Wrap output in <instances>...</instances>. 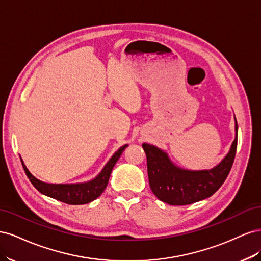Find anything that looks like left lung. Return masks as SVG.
I'll use <instances>...</instances> for the list:
<instances>
[{
    "instance_id": "1",
    "label": "left lung",
    "mask_w": 261,
    "mask_h": 261,
    "mask_svg": "<svg viewBox=\"0 0 261 261\" xmlns=\"http://www.w3.org/2000/svg\"><path fill=\"white\" fill-rule=\"evenodd\" d=\"M235 139L230 151L211 170L180 169L172 163L163 150L143 144L147 155L149 185L155 197L172 206H185L206 199L215 194L224 183L234 162L238 147V123H235Z\"/></svg>"
}]
</instances>
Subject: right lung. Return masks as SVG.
<instances>
[{
	"label": "right lung",
	"mask_w": 261,
	"mask_h": 261,
	"mask_svg": "<svg viewBox=\"0 0 261 261\" xmlns=\"http://www.w3.org/2000/svg\"><path fill=\"white\" fill-rule=\"evenodd\" d=\"M126 147H127V145H124L117 150L96 178L82 184L44 183V181L39 180L31 174V173L28 171V169L26 168V165L23 164L22 160H21V164H22L23 170H25L27 177L31 181V184H33L41 194L68 204H85V203L91 202L94 199H97L98 197L103 193V191L108 185L110 175H111L112 169L114 168L116 161L118 160V158L121 156L122 152L124 151V149Z\"/></svg>",
	"instance_id": "1"
}]
</instances>
